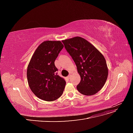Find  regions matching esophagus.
Segmentation results:
<instances>
[{
    "mask_svg": "<svg viewBox=\"0 0 133 133\" xmlns=\"http://www.w3.org/2000/svg\"><path fill=\"white\" fill-rule=\"evenodd\" d=\"M71 74H72V73H71V72H70V73L69 74V75H68V76L67 77V78H68V79H69L70 78V76L71 75Z\"/></svg>",
    "mask_w": 133,
    "mask_h": 133,
    "instance_id": "34e87169",
    "label": "esophagus"
}]
</instances>
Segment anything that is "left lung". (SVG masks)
<instances>
[{"label": "left lung", "instance_id": "left-lung-1", "mask_svg": "<svg viewBox=\"0 0 133 133\" xmlns=\"http://www.w3.org/2000/svg\"><path fill=\"white\" fill-rule=\"evenodd\" d=\"M62 42L74 60L81 78L76 87L77 90L85 95L97 93L104 85L108 75V68L103 55L82 37L63 40Z\"/></svg>", "mask_w": 133, "mask_h": 133}]
</instances>
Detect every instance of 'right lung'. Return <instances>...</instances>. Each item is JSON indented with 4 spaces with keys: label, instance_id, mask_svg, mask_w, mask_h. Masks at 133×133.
<instances>
[{
    "label": "right lung",
    "instance_id": "add662e5",
    "mask_svg": "<svg viewBox=\"0 0 133 133\" xmlns=\"http://www.w3.org/2000/svg\"><path fill=\"white\" fill-rule=\"evenodd\" d=\"M64 47L60 41H46L35 50L27 68L28 85L39 99L51 102L61 96L66 82L56 71L54 62Z\"/></svg>",
    "mask_w": 133,
    "mask_h": 133
}]
</instances>
